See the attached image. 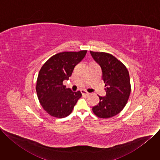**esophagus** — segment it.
<instances>
[{
	"mask_svg": "<svg viewBox=\"0 0 160 160\" xmlns=\"http://www.w3.org/2000/svg\"><path fill=\"white\" fill-rule=\"evenodd\" d=\"M81 93L83 94V95H85V96H88L89 95V93L88 92H87L86 90H81Z\"/></svg>",
	"mask_w": 160,
	"mask_h": 160,
	"instance_id": "1",
	"label": "esophagus"
}]
</instances>
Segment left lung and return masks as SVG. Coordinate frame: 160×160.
I'll return each mask as SVG.
<instances>
[{"mask_svg":"<svg viewBox=\"0 0 160 160\" xmlns=\"http://www.w3.org/2000/svg\"><path fill=\"white\" fill-rule=\"evenodd\" d=\"M101 68L106 95L92 108L99 118H109L117 115L125 106L131 92L130 77L126 66L112 55L103 52L90 51Z\"/></svg>","mask_w":160,"mask_h":160,"instance_id":"left-lung-1","label":"left lung"}]
</instances>
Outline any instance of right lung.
<instances>
[{
    "instance_id": "1",
    "label": "right lung",
    "mask_w": 160,
    "mask_h": 160,
    "mask_svg": "<svg viewBox=\"0 0 160 160\" xmlns=\"http://www.w3.org/2000/svg\"><path fill=\"white\" fill-rule=\"evenodd\" d=\"M87 51L62 52L50 58L38 73L36 91L44 110L56 118H64L72 112L82 97L80 91L73 92L63 85L71 77L75 66L85 57Z\"/></svg>"
}]
</instances>
